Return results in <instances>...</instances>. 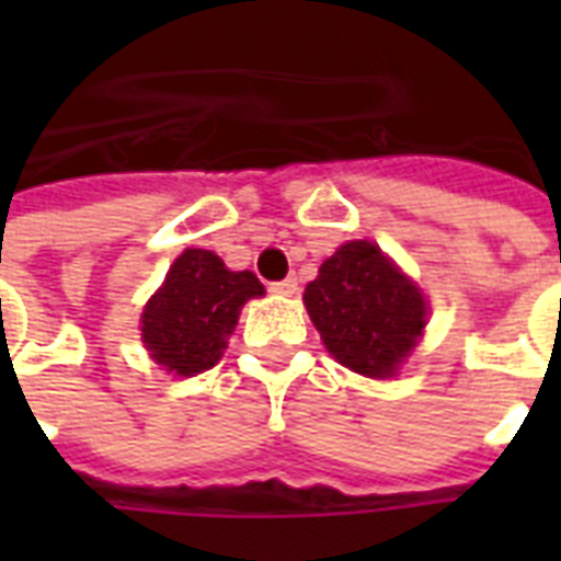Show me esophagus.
Returning <instances> with one entry per match:
<instances>
[{
    "label": "esophagus",
    "mask_w": 561,
    "mask_h": 561,
    "mask_svg": "<svg viewBox=\"0 0 561 561\" xmlns=\"http://www.w3.org/2000/svg\"><path fill=\"white\" fill-rule=\"evenodd\" d=\"M271 290H273V294H279V297H294V294H297V290H299L297 276H288V279L273 282Z\"/></svg>",
    "instance_id": "1"
}]
</instances>
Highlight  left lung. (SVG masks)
<instances>
[{"label": "left lung", "instance_id": "1", "mask_svg": "<svg viewBox=\"0 0 561 561\" xmlns=\"http://www.w3.org/2000/svg\"><path fill=\"white\" fill-rule=\"evenodd\" d=\"M302 299L325 350L367 378H390L425 329V297L373 241L325 259Z\"/></svg>", "mask_w": 561, "mask_h": 561}]
</instances>
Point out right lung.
<instances>
[{"mask_svg":"<svg viewBox=\"0 0 561 561\" xmlns=\"http://www.w3.org/2000/svg\"><path fill=\"white\" fill-rule=\"evenodd\" d=\"M262 294V282L250 271H227L209 250H186L145 306V346L169 373H203L227 350L241 306Z\"/></svg>","mask_w":561,"mask_h":561,"instance_id":"1","label":"right lung"}]
</instances>
